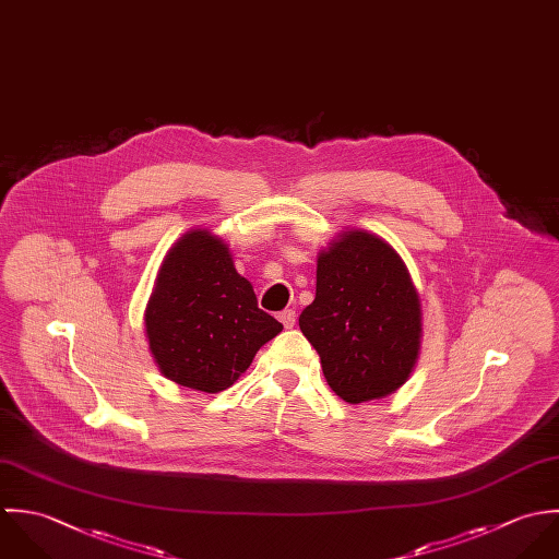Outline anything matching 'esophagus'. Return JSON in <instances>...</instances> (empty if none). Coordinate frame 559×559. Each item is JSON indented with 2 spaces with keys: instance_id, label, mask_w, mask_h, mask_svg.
I'll return each mask as SVG.
<instances>
[{
  "instance_id": "1",
  "label": "esophagus",
  "mask_w": 559,
  "mask_h": 559,
  "mask_svg": "<svg viewBox=\"0 0 559 559\" xmlns=\"http://www.w3.org/2000/svg\"><path fill=\"white\" fill-rule=\"evenodd\" d=\"M278 320L283 322L285 329H294V326H296V311H294V309H285V311L278 316Z\"/></svg>"
}]
</instances>
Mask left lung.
Returning <instances> with one entry per match:
<instances>
[{"label":"left lung","mask_w":559,"mask_h":559,"mask_svg":"<svg viewBox=\"0 0 559 559\" xmlns=\"http://www.w3.org/2000/svg\"><path fill=\"white\" fill-rule=\"evenodd\" d=\"M300 331L341 400L360 404L397 391L421 336L419 296L400 254L367 230L343 233L318 259L316 300Z\"/></svg>","instance_id":"left-lung-1"}]
</instances>
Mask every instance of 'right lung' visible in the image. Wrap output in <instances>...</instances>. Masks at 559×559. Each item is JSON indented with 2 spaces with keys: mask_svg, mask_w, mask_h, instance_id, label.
<instances>
[{
  "mask_svg": "<svg viewBox=\"0 0 559 559\" xmlns=\"http://www.w3.org/2000/svg\"><path fill=\"white\" fill-rule=\"evenodd\" d=\"M144 326L162 373L188 389L221 393L283 324L257 307L223 239L190 230L166 254Z\"/></svg>",
  "mask_w": 559,
  "mask_h": 559,
  "instance_id": "1",
  "label": "right lung"
}]
</instances>
